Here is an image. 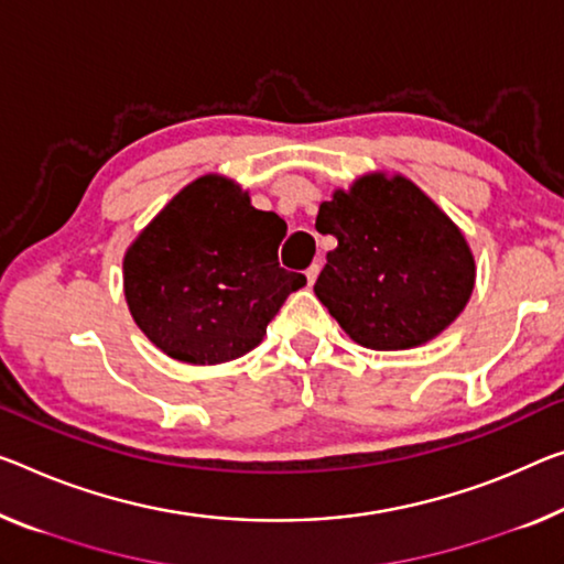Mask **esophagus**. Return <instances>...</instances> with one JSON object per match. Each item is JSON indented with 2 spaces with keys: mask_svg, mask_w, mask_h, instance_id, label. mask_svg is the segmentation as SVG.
Masks as SVG:
<instances>
[{
  "mask_svg": "<svg viewBox=\"0 0 564 564\" xmlns=\"http://www.w3.org/2000/svg\"><path fill=\"white\" fill-rule=\"evenodd\" d=\"M317 274H319V264H312L310 270L305 272V276H307V284H315V280H317Z\"/></svg>",
  "mask_w": 564,
  "mask_h": 564,
  "instance_id": "1",
  "label": "esophagus"
}]
</instances>
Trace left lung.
I'll use <instances>...</instances> for the list:
<instances>
[{
    "instance_id": "1",
    "label": "left lung",
    "mask_w": 564,
    "mask_h": 564,
    "mask_svg": "<svg viewBox=\"0 0 564 564\" xmlns=\"http://www.w3.org/2000/svg\"><path fill=\"white\" fill-rule=\"evenodd\" d=\"M315 227L337 239L315 294L362 348H419L471 297L476 262L464 231L401 173L372 171L335 188Z\"/></svg>"
}]
</instances>
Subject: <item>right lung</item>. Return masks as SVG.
<instances>
[{
    "instance_id": "right-lung-1",
    "label": "right lung",
    "mask_w": 564,
    "mask_h": 564,
    "mask_svg": "<svg viewBox=\"0 0 564 564\" xmlns=\"http://www.w3.org/2000/svg\"><path fill=\"white\" fill-rule=\"evenodd\" d=\"M274 212L219 173L198 176L153 216L123 257L128 310L169 358L219 366L254 350L305 274L282 270Z\"/></svg>"
}]
</instances>
